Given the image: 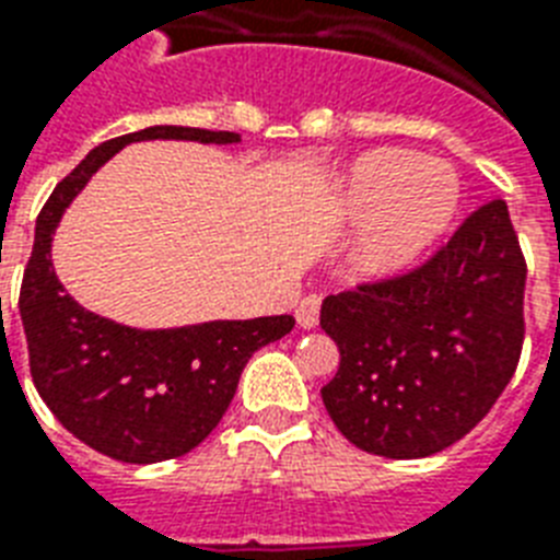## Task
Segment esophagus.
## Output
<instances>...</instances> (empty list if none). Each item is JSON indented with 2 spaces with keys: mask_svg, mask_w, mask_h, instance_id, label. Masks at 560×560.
<instances>
[{
  "mask_svg": "<svg viewBox=\"0 0 560 560\" xmlns=\"http://www.w3.org/2000/svg\"><path fill=\"white\" fill-rule=\"evenodd\" d=\"M319 307H322L319 295H307V299H302L299 307H295V322H299V327L311 330V327L319 325Z\"/></svg>",
  "mask_w": 560,
  "mask_h": 560,
  "instance_id": "34e87169",
  "label": "esophagus"
}]
</instances>
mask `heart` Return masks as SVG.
I'll list each match as a JSON object with an SVG mask.
<instances>
[{
	"label": "heart",
	"mask_w": 560,
	"mask_h": 560,
	"mask_svg": "<svg viewBox=\"0 0 560 560\" xmlns=\"http://www.w3.org/2000/svg\"><path fill=\"white\" fill-rule=\"evenodd\" d=\"M460 209V175L440 158H413L406 149L359 154L345 172L339 215L366 221L351 253L357 276L388 281L429 256Z\"/></svg>",
	"instance_id": "1"
}]
</instances>
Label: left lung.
Here are the masks:
<instances>
[{
    "instance_id": "obj_1",
    "label": "left lung",
    "mask_w": 560,
    "mask_h": 560,
    "mask_svg": "<svg viewBox=\"0 0 560 560\" xmlns=\"http://www.w3.org/2000/svg\"><path fill=\"white\" fill-rule=\"evenodd\" d=\"M524 288L506 203L489 201L408 276L327 295L319 325L339 348V371L322 402L336 429L390 460L466 438L515 374Z\"/></svg>"
}]
</instances>
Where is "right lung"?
Segmentation results:
<instances>
[{"label":"right lung","mask_w":560,"mask_h":560,"mask_svg":"<svg viewBox=\"0 0 560 560\" xmlns=\"http://www.w3.org/2000/svg\"><path fill=\"white\" fill-rule=\"evenodd\" d=\"M140 140H198L230 147L235 131L149 126L106 140L62 177L36 218L22 276L20 316L31 376L62 425L94 452L122 463H161L209 438L238 388L247 359L293 330V316L215 319L184 327H129L85 311L51 261L59 221L91 175Z\"/></svg>","instance_id":"right-lung-1"}]
</instances>
